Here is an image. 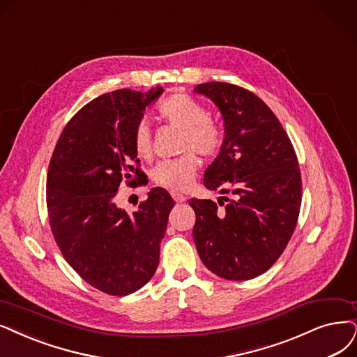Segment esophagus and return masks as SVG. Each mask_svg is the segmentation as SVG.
Here are the masks:
<instances>
[{
	"mask_svg": "<svg viewBox=\"0 0 357 357\" xmlns=\"http://www.w3.org/2000/svg\"><path fill=\"white\" fill-rule=\"evenodd\" d=\"M170 195H172V199H174L176 203H183V202L187 200V197L183 195V194H181V192H178V191H172Z\"/></svg>",
	"mask_w": 357,
	"mask_h": 357,
	"instance_id": "34e87169",
	"label": "esophagus"
}]
</instances>
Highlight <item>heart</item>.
<instances>
[{"label": "heart", "mask_w": 357, "mask_h": 357, "mask_svg": "<svg viewBox=\"0 0 357 357\" xmlns=\"http://www.w3.org/2000/svg\"><path fill=\"white\" fill-rule=\"evenodd\" d=\"M157 114L163 122L182 130L179 149L187 151L176 158L162 160L151 170V179L157 187L166 190H187L199 170V160L194 153L212 158L216 157L225 142V132L215 119L207 116L203 105L187 94H172L157 107ZM132 147L141 158L151 155L150 129L139 122L132 134Z\"/></svg>", "instance_id": "obj_1"}]
</instances>
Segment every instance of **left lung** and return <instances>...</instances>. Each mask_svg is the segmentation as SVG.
<instances>
[{
  "mask_svg": "<svg viewBox=\"0 0 357 357\" xmlns=\"http://www.w3.org/2000/svg\"><path fill=\"white\" fill-rule=\"evenodd\" d=\"M195 92L223 116L225 142L204 174L218 203L191 199L197 252L220 278L245 281L266 272L291 240L301 206V174L278 117L252 91L206 82Z\"/></svg>",
  "mask_w": 357,
  "mask_h": 357,
  "instance_id": "8db88e82",
  "label": "left lung"
}]
</instances>
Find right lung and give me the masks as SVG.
<instances>
[{"instance_id": "right-lung-1", "label": "right lung", "mask_w": 357, "mask_h": 357, "mask_svg": "<svg viewBox=\"0 0 357 357\" xmlns=\"http://www.w3.org/2000/svg\"><path fill=\"white\" fill-rule=\"evenodd\" d=\"M162 92L117 89L89 101L64 126L50 160L51 232L76 273L109 296L132 294L153 278L175 206L163 188L132 215L116 206L122 182L144 185L132 134Z\"/></svg>"}]
</instances>
